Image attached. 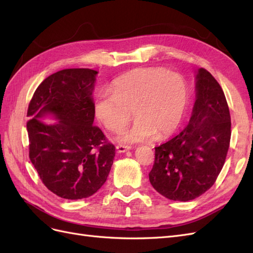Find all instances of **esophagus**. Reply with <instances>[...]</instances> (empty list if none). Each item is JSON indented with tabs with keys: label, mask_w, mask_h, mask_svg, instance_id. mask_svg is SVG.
Here are the masks:
<instances>
[{
	"label": "esophagus",
	"mask_w": 253,
	"mask_h": 253,
	"mask_svg": "<svg viewBox=\"0 0 253 253\" xmlns=\"http://www.w3.org/2000/svg\"><path fill=\"white\" fill-rule=\"evenodd\" d=\"M116 148H117V150H118V152H126L128 149H131V146H127V145H117Z\"/></svg>",
	"instance_id": "34e87169"
}]
</instances>
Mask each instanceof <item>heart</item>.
<instances>
[{"instance_id": "obj_1", "label": "heart", "mask_w": 253, "mask_h": 253, "mask_svg": "<svg viewBox=\"0 0 253 253\" xmlns=\"http://www.w3.org/2000/svg\"><path fill=\"white\" fill-rule=\"evenodd\" d=\"M188 85L179 74L160 67H140L115 79L110 89L96 94L94 114L107 130L117 132L130 120L132 109L136 119L122 131V143H139L163 137L180 125L188 105Z\"/></svg>"}]
</instances>
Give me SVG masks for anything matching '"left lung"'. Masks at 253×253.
Here are the masks:
<instances>
[{
    "mask_svg": "<svg viewBox=\"0 0 253 253\" xmlns=\"http://www.w3.org/2000/svg\"><path fill=\"white\" fill-rule=\"evenodd\" d=\"M196 100L188 126L156 147L149 180L160 194L188 202L211 189L222 169L231 140V116L221 85L211 73L196 75Z\"/></svg>",
    "mask_w": 253,
    "mask_h": 253,
    "instance_id": "obj_1",
    "label": "left lung"
}]
</instances>
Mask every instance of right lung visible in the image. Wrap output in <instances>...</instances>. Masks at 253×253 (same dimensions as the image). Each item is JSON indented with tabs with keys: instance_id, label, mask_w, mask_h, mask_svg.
<instances>
[{
	"instance_id": "right-lung-1",
	"label": "right lung",
	"mask_w": 253,
	"mask_h": 253,
	"mask_svg": "<svg viewBox=\"0 0 253 253\" xmlns=\"http://www.w3.org/2000/svg\"><path fill=\"white\" fill-rule=\"evenodd\" d=\"M97 72L66 69L48 76L30 101L29 157L42 182L55 195L82 200L94 194L112 169L115 146L93 126L92 91ZM52 114L58 122L39 119Z\"/></svg>"
}]
</instances>
